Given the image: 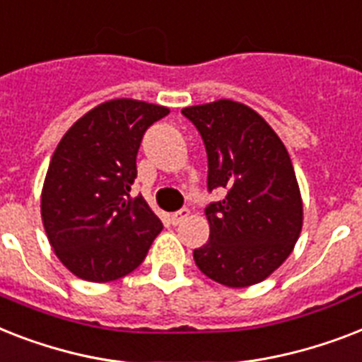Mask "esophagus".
<instances>
[{
  "label": "esophagus",
  "instance_id": "1",
  "mask_svg": "<svg viewBox=\"0 0 362 362\" xmlns=\"http://www.w3.org/2000/svg\"><path fill=\"white\" fill-rule=\"evenodd\" d=\"M189 215H190L189 209L175 211V213H173V215H172V222H173V224H181V222H183L185 218H189Z\"/></svg>",
  "mask_w": 362,
  "mask_h": 362
}]
</instances>
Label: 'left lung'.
Returning a JSON list of instances; mask_svg holds the SVG:
<instances>
[{"instance_id":"obj_1","label":"left lung","mask_w":362,"mask_h":362,"mask_svg":"<svg viewBox=\"0 0 362 362\" xmlns=\"http://www.w3.org/2000/svg\"><path fill=\"white\" fill-rule=\"evenodd\" d=\"M207 151V189H226L205 209L209 241L194 250L205 276L228 288L265 280L290 256L303 199L284 144L258 112L221 99L181 110Z\"/></svg>"}]
</instances>
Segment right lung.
<instances>
[{
	"label": "right lung",
	"mask_w": 362,
	"mask_h": 362,
	"mask_svg": "<svg viewBox=\"0 0 362 362\" xmlns=\"http://www.w3.org/2000/svg\"><path fill=\"white\" fill-rule=\"evenodd\" d=\"M170 114L160 104L114 99L65 132L46 172L40 216L54 252L78 279L112 282L147 256L163 222L131 196L144 132Z\"/></svg>",
	"instance_id": "add662e5"
}]
</instances>
